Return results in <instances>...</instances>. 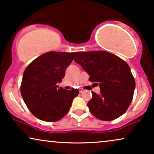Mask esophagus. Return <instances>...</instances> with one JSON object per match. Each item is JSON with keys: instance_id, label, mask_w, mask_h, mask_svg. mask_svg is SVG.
Listing matches in <instances>:
<instances>
[{"instance_id": "obj_1", "label": "esophagus", "mask_w": 154, "mask_h": 154, "mask_svg": "<svg viewBox=\"0 0 154 154\" xmlns=\"http://www.w3.org/2000/svg\"><path fill=\"white\" fill-rule=\"evenodd\" d=\"M84 90H83V88H79V92H81H81H84Z\"/></svg>"}]
</instances>
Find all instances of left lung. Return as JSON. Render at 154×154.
Listing matches in <instances>:
<instances>
[{"mask_svg": "<svg viewBox=\"0 0 154 154\" xmlns=\"http://www.w3.org/2000/svg\"><path fill=\"white\" fill-rule=\"evenodd\" d=\"M74 61L96 82L100 93L92 92L88 106L102 121L114 120L125 113L133 97L135 81L129 66L119 57L106 51L80 52Z\"/></svg>", "mask_w": 154, "mask_h": 154, "instance_id": "1", "label": "left lung"}]
</instances>
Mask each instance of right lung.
Listing matches in <instances>:
<instances>
[{"instance_id": "right-lung-1", "label": "right lung", "mask_w": 154, "mask_h": 154, "mask_svg": "<svg viewBox=\"0 0 154 154\" xmlns=\"http://www.w3.org/2000/svg\"><path fill=\"white\" fill-rule=\"evenodd\" d=\"M75 52H48L30 63L23 74L21 94L32 114L41 121H57L68 113L78 89L59 87Z\"/></svg>"}]
</instances>
